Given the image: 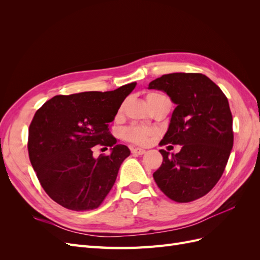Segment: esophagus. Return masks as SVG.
Wrapping results in <instances>:
<instances>
[{"label": "esophagus", "instance_id": "34e87169", "mask_svg": "<svg viewBox=\"0 0 260 260\" xmlns=\"http://www.w3.org/2000/svg\"><path fill=\"white\" fill-rule=\"evenodd\" d=\"M131 152H132L133 155H143L145 153V149L140 148V147H136V148H132Z\"/></svg>", "mask_w": 260, "mask_h": 260}]
</instances>
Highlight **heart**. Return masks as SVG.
<instances>
[{
    "label": "heart",
    "instance_id": "b5f03b06",
    "mask_svg": "<svg viewBox=\"0 0 260 260\" xmlns=\"http://www.w3.org/2000/svg\"><path fill=\"white\" fill-rule=\"evenodd\" d=\"M162 99H168L166 95H164L161 93H149L147 95V102L158 101ZM121 108L119 109V113ZM156 131L154 129H151L148 127H144V125H131V127L124 129L123 137L125 140L130 141L132 143L136 144H146L149 139L153 136H155Z\"/></svg>",
    "mask_w": 260,
    "mask_h": 260
}]
</instances>
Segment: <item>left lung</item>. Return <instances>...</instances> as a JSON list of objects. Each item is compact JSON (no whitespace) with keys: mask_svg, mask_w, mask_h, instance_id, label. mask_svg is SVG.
Here are the masks:
<instances>
[{"mask_svg":"<svg viewBox=\"0 0 260 260\" xmlns=\"http://www.w3.org/2000/svg\"><path fill=\"white\" fill-rule=\"evenodd\" d=\"M167 94L176 108L161 144H179L180 152L160 149L162 164L156 184L172 201L187 203L207 194L221 178L233 146L229 102L208 77L174 73L149 82Z\"/></svg>","mask_w":260,"mask_h":260,"instance_id":"left-lung-1","label":"left lung"}]
</instances>
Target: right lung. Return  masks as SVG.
I'll list each match as a JSON object with an SVG mask.
<instances>
[{
  "mask_svg": "<svg viewBox=\"0 0 260 260\" xmlns=\"http://www.w3.org/2000/svg\"><path fill=\"white\" fill-rule=\"evenodd\" d=\"M136 85L56 95L37 111L29 127V158L46 194L62 207L95 209L112 190L130 149L116 144L108 123ZM98 144L113 146L111 154L94 159Z\"/></svg>",
  "mask_w": 260,
  "mask_h": 260,
  "instance_id": "1",
  "label": "right lung"
}]
</instances>
